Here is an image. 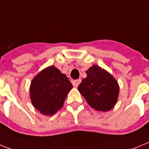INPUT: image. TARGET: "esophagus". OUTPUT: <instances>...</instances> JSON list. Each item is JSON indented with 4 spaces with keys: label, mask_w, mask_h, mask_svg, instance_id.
Instances as JSON below:
<instances>
[{
    "label": "esophagus",
    "mask_w": 149,
    "mask_h": 149,
    "mask_svg": "<svg viewBox=\"0 0 149 149\" xmlns=\"http://www.w3.org/2000/svg\"><path fill=\"white\" fill-rule=\"evenodd\" d=\"M80 82H81V79L74 80V81H73V85L75 88H77L78 87V85H79Z\"/></svg>",
    "instance_id": "34e87169"
}]
</instances>
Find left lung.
Here are the masks:
<instances>
[{
	"instance_id": "left-lung-1",
	"label": "left lung",
	"mask_w": 149,
	"mask_h": 149,
	"mask_svg": "<svg viewBox=\"0 0 149 149\" xmlns=\"http://www.w3.org/2000/svg\"><path fill=\"white\" fill-rule=\"evenodd\" d=\"M87 76L82 80L78 90L91 107L97 111L111 110L117 103L119 85L111 73L98 65L86 70Z\"/></svg>"
}]
</instances>
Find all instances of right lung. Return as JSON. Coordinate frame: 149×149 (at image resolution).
I'll use <instances>...</instances> for the list:
<instances>
[{
  "mask_svg": "<svg viewBox=\"0 0 149 149\" xmlns=\"http://www.w3.org/2000/svg\"><path fill=\"white\" fill-rule=\"evenodd\" d=\"M73 85L55 66L41 70L32 79L30 97L32 105L44 116L55 115L63 107Z\"/></svg>",
  "mask_w": 149,
  "mask_h": 149,
  "instance_id": "right-lung-1",
  "label": "right lung"
}]
</instances>
